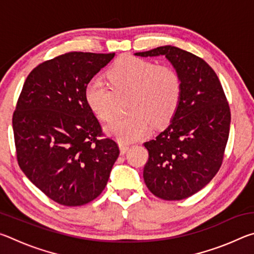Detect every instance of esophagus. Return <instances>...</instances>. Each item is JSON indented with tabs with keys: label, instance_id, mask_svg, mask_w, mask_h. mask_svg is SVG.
<instances>
[{
	"label": "esophagus",
	"instance_id": "34e87169",
	"mask_svg": "<svg viewBox=\"0 0 254 254\" xmlns=\"http://www.w3.org/2000/svg\"><path fill=\"white\" fill-rule=\"evenodd\" d=\"M119 147H120V151H121V154H124L128 150V147H130V145L126 142H123V141H120Z\"/></svg>",
	"mask_w": 254,
	"mask_h": 254
}]
</instances>
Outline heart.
I'll use <instances>...</instances> for the list:
<instances>
[{
  "label": "heart",
  "instance_id": "heart-1",
  "mask_svg": "<svg viewBox=\"0 0 254 254\" xmlns=\"http://www.w3.org/2000/svg\"><path fill=\"white\" fill-rule=\"evenodd\" d=\"M107 79L95 77L85 86V101L103 121L115 113L118 100L130 95L126 118L115 119L105 130L117 139L130 142L149 134L151 124L161 127L170 122L183 94V78L171 65L156 63L135 56H122L107 71Z\"/></svg>",
  "mask_w": 254,
  "mask_h": 254
}]
</instances>
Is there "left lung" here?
I'll use <instances>...</instances> for the list:
<instances>
[{"instance_id":"left-lung-1","label":"left lung","mask_w":254,"mask_h":254,"mask_svg":"<svg viewBox=\"0 0 254 254\" xmlns=\"http://www.w3.org/2000/svg\"><path fill=\"white\" fill-rule=\"evenodd\" d=\"M160 55L182 75L183 94L168 127L144 142L149 159L143 179L154 196L180 200L199 191L220 170L231 111L216 72L205 60L173 46L135 54Z\"/></svg>"}]
</instances>
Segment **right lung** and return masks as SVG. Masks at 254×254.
I'll list each match as a JSON object with an SVG mask.
<instances>
[{
    "label": "right lung",
    "mask_w": 254,
    "mask_h": 254,
    "mask_svg": "<svg viewBox=\"0 0 254 254\" xmlns=\"http://www.w3.org/2000/svg\"><path fill=\"white\" fill-rule=\"evenodd\" d=\"M114 55L72 51L46 60L28 75L16 103L12 126L20 168L60 205L100 196L120 154L84 94Z\"/></svg>",
    "instance_id": "add662e5"
}]
</instances>
